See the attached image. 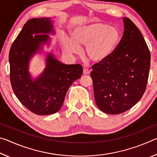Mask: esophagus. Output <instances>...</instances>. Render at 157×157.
<instances>
[{"label": "esophagus", "instance_id": "esophagus-1", "mask_svg": "<svg viewBox=\"0 0 157 157\" xmlns=\"http://www.w3.org/2000/svg\"><path fill=\"white\" fill-rule=\"evenodd\" d=\"M90 72H91V71H90L89 69H88V68H84V70H83V74H84V75H89V74L90 73Z\"/></svg>", "mask_w": 157, "mask_h": 157}]
</instances>
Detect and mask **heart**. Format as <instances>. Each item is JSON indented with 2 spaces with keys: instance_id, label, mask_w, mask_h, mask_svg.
I'll return each mask as SVG.
<instances>
[{
  "instance_id": "1",
  "label": "heart",
  "mask_w": 157,
  "mask_h": 157,
  "mask_svg": "<svg viewBox=\"0 0 157 157\" xmlns=\"http://www.w3.org/2000/svg\"><path fill=\"white\" fill-rule=\"evenodd\" d=\"M73 39L67 37L62 44L63 50L76 54L79 45L85 46V52L92 62L100 63L107 61L115 52L121 40V33L115 26L94 21L74 28Z\"/></svg>"
}]
</instances>
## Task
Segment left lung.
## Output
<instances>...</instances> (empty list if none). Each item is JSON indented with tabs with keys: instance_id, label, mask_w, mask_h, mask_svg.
<instances>
[{
	"instance_id": "left-lung-1",
	"label": "left lung",
	"mask_w": 157,
	"mask_h": 157,
	"mask_svg": "<svg viewBox=\"0 0 157 157\" xmlns=\"http://www.w3.org/2000/svg\"><path fill=\"white\" fill-rule=\"evenodd\" d=\"M124 33L110 58L92 66L95 103L103 112L120 114L135 105L146 89L150 52L140 31L123 17Z\"/></svg>"
}]
</instances>
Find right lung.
Returning <instances> with one entry per match:
<instances>
[{"label":"right lung","mask_w":157,"mask_h":157,"mask_svg":"<svg viewBox=\"0 0 157 157\" xmlns=\"http://www.w3.org/2000/svg\"><path fill=\"white\" fill-rule=\"evenodd\" d=\"M52 18H33L26 22L13 42L9 54L10 82L18 100L37 115L57 112L63 103L69 87L81 78L80 64H64L52 52L46 53V67L33 78L29 71L34 55L50 44L48 34H55Z\"/></svg>","instance_id":"obj_1"}]
</instances>
